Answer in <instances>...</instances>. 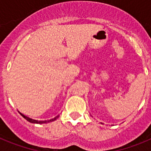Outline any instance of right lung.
I'll list each match as a JSON object with an SVG mask.
<instances>
[{
	"mask_svg": "<svg viewBox=\"0 0 151 151\" xmlns=\"http://www.w3.org/2000/svg\"><path fill=\"white\" fill-rule=\"evenodd\" d=\"M21 115L22 116V117H24V118L26 119V120L29 121V122H32V123H40V124H42V123H47V122H52V121H54L56 120L58 117H59V115L57 116L54 117V118L51 119H50V120H45V121H38V120H35V119H33L32 118H29V117L26 116H25L24 114H22V113H20Z\"/></svg>",
	"mask_w": 151,
	"mask_h": 151,
	"instance_id": "right-lung-1",
	"label": "right lung"
}]
</instances>
